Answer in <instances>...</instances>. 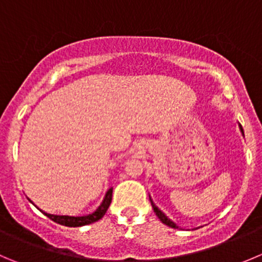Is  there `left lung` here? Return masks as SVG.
I'll return each mask as SVG.
<instances>
[{
    "label": "left lung",
    "mask_w": 262,
    "mask_h": 262,
    "mask_svg": "<svg viewBox=\"0 0 262 262\" xmlns=\"http://www.w3.org/2000/svg\"><path fill=\"white\" fill-rule=\"evenodd\" d=\"M241 130H242V133H243V129H242V126H241ZM150 200H151V198H150ZM151 205H152L154 212H155V213H156V216L159 217V220H160V221L163 222V224L168 225V226H169V227H173V229H177V227H178L177 225H176L174 222H172V221H170V220L168 219V217L165 216V214L163 213V212H161L160 209H159L158 207H156L155 204H154V203H152V200H151Z\"/></svg>",
    "instance_id": "8db88e82"
}]
</instances>
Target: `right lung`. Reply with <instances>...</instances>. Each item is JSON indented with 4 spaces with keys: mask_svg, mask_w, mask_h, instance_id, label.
Returning <instances> with one entry per match:
<instances>
[{
    "mask_svg": "<svg viewBox=\"0 0 262 262\" xmlns=\"http://www.w3.org/2000/svg\"><path fill=\"white\" fill-rule=\"evenodd\" d=\"M111 200H112V189H110L108 191H107L103 203L98 207L97 211L93 212L92 214H88V216L70 217V216L49 214V213H45V212H42V213L45 214V216H48L50 220H53L54 222H57V224L64 225V226H68V227H79V226H84V225L93 224V222L101 220L102 217L104 216V213L107 212V209H108L110 204H111Z\"/></svg>",
    "mask_w": 262,
    "mask_h": 262,
    "instance_id": "1",
    "label": "right lung"
}]
</instances>
